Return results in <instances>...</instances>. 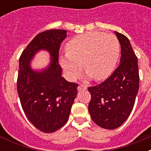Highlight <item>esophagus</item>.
Listing matches in <instances>:
<instances>
[{
  "label": "esophagus",
  "mask_w": 151,
  "mask_h": 151,
  "mask_svg": "<svg viewBox=\"0 0 151 151\" xmlns=\"http://www.w3.org/2000/svg\"><path fill=\"white\" fill-rule=\"evenodd\" d=\"M87 89V86H85L84 85H80L78 87V91H82V90H86Z\"/></svg>",
  "instance_id": "34e87169"
}]
</instances>
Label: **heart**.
I'll use <instances>...</instances> for the list:
<instances>
[{"mask_svg":"<svg viewBox=\"0 0 151 151\" xmlns=\"http://www.w3.org/2000/svg\"><path fill=\"white\" fill-rule=\"evenodd\" d=\"M66 52L60 57V63L69 79L81 74L83 64L89 78L102 81L115 69L119 45L113 35L91 32L70 40L66 45Z\"/></svg>","mask_w":151,"mask_h":151,"instance_id":"b5f03b06","label":"heart"}]
</instances>
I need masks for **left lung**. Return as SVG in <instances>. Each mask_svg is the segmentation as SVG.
Instances as JSON below:
<instances>
[{"label":"left lung","mask_w":151,"mask_h":151,"mask_svg":"<svg viewBox=\"0 0 151 151\" xmlns=\"http://www.w3.org/2000/svg\"><path fill=\"white\" fill-rule=\"evenodd\" d=\"M115 34L121 46L119 66L104 82L88 88L91 95V117L106 129L119 128L127 119L139 88L138 58L129 38L117 32Z\"/></svg>","instance_id":"8db88e82"}]
</instances>
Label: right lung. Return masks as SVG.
<instances>
[{"instance_id":"1","label":"right lung","mask_w":151,"mask_h":151,"mask_svg":"<svg viewBox=\"0 0 151 151\" xmlns=\"http://www.w3.org/2000/svg\"><path fill=\"white\" fill-rule=\"evenodd\" d=\"M66 32L63 29H50L39 33L19 60L17 92L22 110L35 127L45 133L54 132L66 123L77 95L78 85L62 77V68L58 64L60 44ZM41 50L49 53L50 63L45 69L35 70L30 63Z\"/></svg>"}]
</instances>
